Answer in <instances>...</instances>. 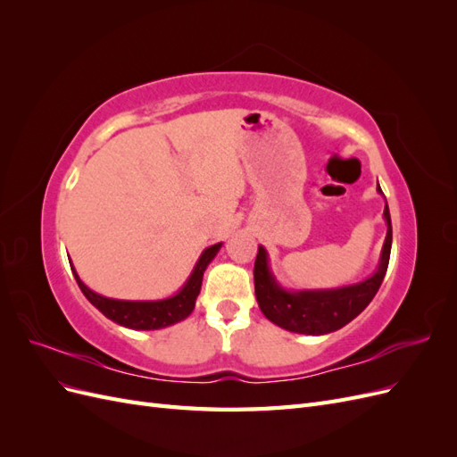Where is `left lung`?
<instances>
[{"label": "left lung", "mask_w": 457, "mask_h": 457, "mask_svg": "<svg viewBox=\"0 0 457 457\" xmlns=\"http://www.w3.org/2000/svg\"><path fill=\"white\" fill-rule=\"evenodd\" d=\"M378 192L383 195L379 183ZM383 217L386 223V237L379 255V265L370 278L351 286L334 289H292L289 292V289L282 287L278 280L274 278L269 267V253L265 247L259 245L253 267V280L255 297L261 312L272 324L287 331H294V334L305 336H324L354 320L370 305V301L376 297L385 278L386 267H389L393 228L391 213L386 204Z\"/></svg>", "instance_id": "left-lung-1"}]
</instances>
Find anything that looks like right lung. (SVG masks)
Returning <instances> with one entry per match:
<instances>
[{
	"label": "right lung",
	"mask_w": 457,
	"mask_h": 457,
	"mask_svg": "<svg viewBox=\"0 0 457 457\" xmlns=\"http://www.w3.org/2000/svg\"><path fill=\"white\" fill-rule=\"evenodd\" d=\"M220 245L223 244L219 242L215 245L205 247L195 269H192L185 286L179 289L175 295L158 299V301H126V299H112V297L99 295L81 282L74 265L71 267L81 294L89 299L93 307H96L106 318H110V320L129 329H160V328H168L171 324L185 320V318L195 311L196 297L202 287L204 270L213 261V257L220 250Z\"/></svg>",
	"instance_id": "add662e5"
}]
</instances>
